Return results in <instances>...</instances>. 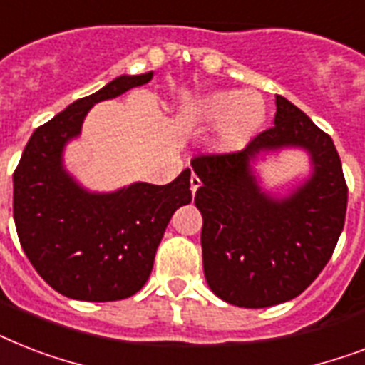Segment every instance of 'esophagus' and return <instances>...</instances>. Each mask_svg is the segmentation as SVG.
Wrapping results in <instances>:
<instances>
[{"label": "esophagus", "instance_id": "1", "mask_svg": "<svg viewBox=\"0 0 365 365\" xmlns=\"http://www.w3.org/2000/svg\"><path fill=\"white\" fill-rule=\"evenodd\" d=\"M189 183H191V191H193V193H195V191H197V189L200 187L199 176H195V174H193V176H191V180H189Z\"/></svg>", "mask_w": 365, "mask_h": 365}]
</instances>
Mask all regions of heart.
<instances>
[{"instance_id":"b5f03b06","label":"heart","mask_w":365,"mask_h":365,"mask_svg":"<svg viewBox=\"0 0 365 365\" xmlns=\"http://www.w3.org/2000/svg\"><path fill=\"white\" fill-rule=\"evenodd\" d=\"M193 117L212 125L220 123L217 140L223 148L235 149L244 145L259 128L265 117V106L255 93L216 91L197 100Z\"/></svg>"}]
</instances>
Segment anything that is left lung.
Returning <instances> with one entry per match:
<instances>
[{
  "instance_id": "1",
  "label": "left lung",
  "mask_w": 365,
  "mask_h": 365,
  "mask_svg": "<svg viewBox=\"0 0 365 365\" xmlns=\"http://www.w3.org/2000/svg\"><path fill=\"white\" fill-rule=\"evenodd\" d=\"M303 147L312 178L288 197L261 192L249 163L263 150ZM202 267L210 289L231 305L263 309L303 294L334 254L345 225L346 189L334 140L277 94L274 126L242 151L197 155Z\"/></svg>"
}]
</instances>
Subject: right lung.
Listing matches in <instances>:
<instances>
[{
	"label": "right lung",
	"mask_w": 365,
	"mask_h": 365,
	"mask_svg": "<svg viewBox=\"0 0 365 365\" xmlns=\"http://www.w3.org/2000/svg\"><path fill=\"white\" fill-rule=\"evenodd\" d=\"M153 71L121 76L76 100L36 128L13 174V216L20 246L39 277L79 301H119L148 282L172 214L191 202L185 170L166 185L132 183L91 193L64 170L62 153L94 104L151 81Z\"/></svg>",
	"instance_id": "right-lung-1"
}]
</instances>
